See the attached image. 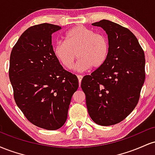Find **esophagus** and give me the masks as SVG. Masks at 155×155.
<instances>
[{"mask_svg":"<svg viewBox=\"0 0 155 155\" xmlns=\"http://www.w3.org/2000/svg\"><path fill=\"white\" fill-rule=\"evenodd\" d=\"M77 78H78V80H79V84L80 87V85H81V79H82V76L77 75Z\"/></svg>","mask_w":155,"mask_h":155,"instance_id":"obj_1","label":"esophagus"}]
</instances>
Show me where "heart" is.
<instances>
[{
  "instance_id": "obj_1",
  "label": "heart",
  "mask_w": 155,
  "mask_h": 155,
  "mask_svg": "<svg viewBox=\"0 0 155 155\" xmlns=\"http://www.w3.org/2000/svg\"><path fill=\"white\" fill-rule=\"evenodd\" d=\"M108 51L106 36L81 25L69 30L64 36V42H58L53 47L55 58L66 69L71 68L77 55L79 60L75 69L78 71L101 67L107 60Z\"/></svg>"
}]
</instances>
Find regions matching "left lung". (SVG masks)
<instances>
[{
    "label": "left lung",
    "instance_id": "8db88e82",
    "mask_svg": "<svg viewBox=\"0 0 155 155\" xmlns=\"http://www.w3.org/2000/svg\"><path fill=\"white\" fill-rule=\"evenodd\" d=\"M108 35L106 61L81 80L90 117L109 126L124 120L134 109L145 80V56L135 35L119 24L103 19L92 23Z\"/></svg>",
    "mask_w": 155,
    "mask_h": 155
}]
</instances>
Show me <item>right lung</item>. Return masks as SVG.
Segmentation results:
<instances>
[{"mask_svg": "<svg viewBox=\"0 0 155 155\" xmlns=\"http://www.w3.org/2000/svg\"><path fill=\"white\" fill-rule=\"evenodd\" d=\"M60 29L49 23L31 27L10 56L8 74L16 104L32 124L49 130L65 124L79 87L76 76L64 70L53 54L51 34Z\"/></svg>", "mask_w": 155, "mask_h": 155, "instance_id": "obj_1", "label": "right lung"}]
</instances>
